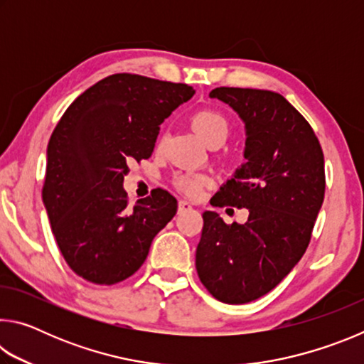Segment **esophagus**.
<instances>
[{
	"label": "esophagus",
	"mask_w": 364,
	"mask_h": 364,
	"mask_svg": "<svg viewBox=\"0 0 364 364\" xmlns=\"http://www.w3.org/2000/svg\"><path fill=\"white\" fill-rule=\"evenodd\" d=\"M191 208H193V205H191L188 200H180V202H178V213H184V212L191 210Z\"/></svg>",
	"instance_id": "1"
}]
</instances>
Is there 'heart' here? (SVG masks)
I'll list each match as a JSON object with an SVG mask.
<instances>
[{
	"mask_svg": "<svg viewBox=\"0 0 364 364\" xmlns=\"http://www.w3.org/2000/svg\"><path fill=\"white\" fill-rule=\"evenodd\" d=\"M191 125H193L194 132L212 147L223 144L231 132L230 122L226 117L210 107L196 110L191 117ZM173 184L180 193L189 197H199L202 189L208 184V178L199 173H180L173 178Z\"/></svg>",
	"mask_w": 364,
	"mask_h": 364,
	"instance_id": "heart-1",
	"label": "heart"
}]
</instances>
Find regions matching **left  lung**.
Listing matches in <instances>:
<instances>
[{
  "label": "left lung",
  "mask_w": 364,
  "mask_h": 364,
  "mask_svg": "<svg viewBox=\"0 0 364 364\" xmlns=\"http://www.w3.org/2000/svg\"><path fill=\"white\" fill-rule=\"evenodd\" d=\"M210 96L230 104L247 130V162L210 204L247 208L249 218L226 225L217 212H204L196 269L217 300L249 304L273 291L305 254L324 200V156L310 123L279 93L220 86Z\"/></svg>",
  "instance_id": "left-lung-1"
}]
</instances>
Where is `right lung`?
Returning a JSON list of instances; mask_svg holds the SVG:
<instances>
[{
    "instance_id": "right-lung-1",
    "label": "right lung",
    "mask_w": 364,
    "mask_h": 364,
    "mask_svg": "<svg viewBox=\"0 0 364 364\" xmlns=\"http://www.w3.org/2000/svg\"><path fill=\"white\" fill-rule=\"evenodd\" d=\"M193 95L184 83L114 73L60 117L41 193L60 254L80 278L101 286L130 278L175 217L176 199L160 188L128 207L123 178L152 156L160 123Z\"/></svg>"
}]
</instances>
